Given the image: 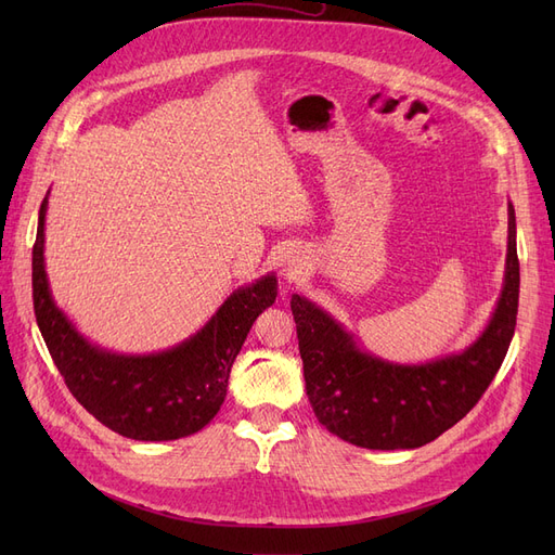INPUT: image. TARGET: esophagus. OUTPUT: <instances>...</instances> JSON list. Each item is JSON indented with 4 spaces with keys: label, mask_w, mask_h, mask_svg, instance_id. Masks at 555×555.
I'll use <instances>...</instances> for the list:
<instances>
[{
    "label": "esophagus",
    "mask_w": 555,
    "mask_h": 555,
    "mask_svg": "<svg viewBox=\"0 0 555 555\" xmlns=\"http://www.w3.org/2000/svg\"><path fill=\"white\" fill-rule=\"evenodd\" d=\"M298 268H300V266H289V273H292V275L298 273Z\"/></svg>",
    "instance_id": "esophagus-1"
}]
</instances>
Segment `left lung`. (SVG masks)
<instances>
[{"instance_id": "8db88e82", "label": "left lung", "mask_w": 555, "mask_h": 555, "mask_svg": "<svg viewBox=\"0 0 555 555\" xmlns=\"http://www.w3.org/2000/svg\"><path fill=\"white\" fill-rule=\"evenodd\" d=\"M505 287L479 338L461 354L400 365L361 351L312 300L294 294L292 312L314 416L345 442L365 449H416L473 410L507 357L518 312L516 217L509 204Z\"/></svg>"}]
</instances>
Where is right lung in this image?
Masks as SVG:
<instances>
[{
    "mask_svg": "<svg viewBox=\"0 0 555 555\" xmlns=\"http://www.w3.org/2000/svg\"><path fill=\"white\" fill-rule=\"evenodd\" d=\"M46 208L48 196L31 249V296L46 347L74 398L96 422L131 440H178L210 424L227 398L231 365L251 324L275 304V275L233 292L190 340L159 354H113L82 338L50 296L43 263Z\"/></svg>",
    "mask_w": 555,
    "mask_h": 555,
    "instance_id": "add662e5",
    "label": "right lung"
}]
</instances>
